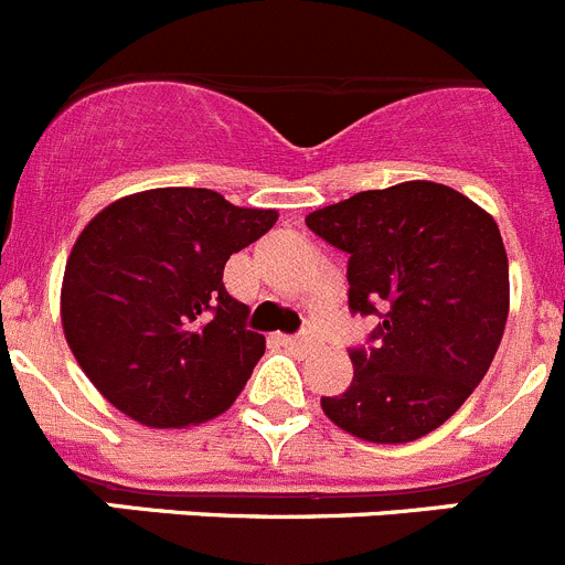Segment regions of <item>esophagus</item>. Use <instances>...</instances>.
<instances>
[{"label":"esophagus","mask_w":565,"mask_h":565,"mask_svg":"<svg viewBox=\"0 0 565 565\" xmlns=\"http://www.w3.org/2000/svg\"><path fill=\"white\" fill-rule=\"evenodd\" d=\"M282 342H286L288 348H299V351H311V348H317V339H313L311 333H294V337H282Z\"/></svg>","instance_id":"obj_1"}]
</instances>
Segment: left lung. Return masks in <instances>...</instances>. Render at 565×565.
Masks as SVG:
<instances>
[{
  "instance_id": "obj_1",
  "label": "left lung",
  "mask_w": 565,
  "mask_h": 565,
  "mask_svg": "<svg viewBox=\"0 0 565 565\" xmlns=\"http://www.w3.org/2000/svg\"><path fill=\"white\" fill-rule=\"evenodd\" d=\"M348 254V306L379 317L351 348L353 382L322 396L337 427L404 444L441 427L487 376L509 313V263L498 223L461 192L407 181L306 217Z\"/></svg>"
}]
</instances>
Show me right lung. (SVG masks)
<instances>
[{
	"label": "right lung",
	"instance_id": "right-lung-1",
	"mask_svg": "<svg viewBox=\"0 0 565 565\" xmlns=\"http://www.w3.org/2000/svg\"><path fill=\"white\" fill-rule=\"evenodd\" d=\"M274 223V209L192 186L129 194L87 223L64 268L62 326L109 404L161 430L232 407L266 339L223 268Z\"/></svg>",
	"mask_w": 565,
	"mask_h": 565
}]
</instances>
